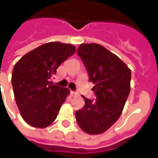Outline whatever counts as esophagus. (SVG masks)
Wrapping results in <instances>:
<instances>
[{
	"mask_svg": "<svg viewBox=\"0 0 158 158\" xmlns=\"http://www.w3.org/2000/svg\"><path fill=\"white\" fill-rule=\"evenodd\" d=\"M70 95H71V96H72V97H74V96H77V93L74 92V91H72V90H71V91H70Z\"/></svg>",
	"mask_w": 158,
	"mask_h": 158,
	"instance_id": "esophagus-1",
	"label": "esophagus"
}]
</instances>
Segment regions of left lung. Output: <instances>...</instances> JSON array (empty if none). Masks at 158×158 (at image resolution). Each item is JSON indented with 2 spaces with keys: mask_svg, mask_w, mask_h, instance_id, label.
I'll return each mask as SVG.
<instances>
[{
  "mask_svg": "<svg viewBox=\"0 0 158 158\" xmlns=\"http://www.w3.org/2000/svg\"><path fill=\"white\" fill-rule=\"evenodd\" d=\"M95 86L96 100H85L76 111L80 129L89 135L105 132L117 122L130 91L131 71L118 56L99 44H81L77 50Z\"/></svg>",
  "mask_w": 158,
  "mask_h": 158,
  "instance_id": "1",
  "label": "left lung"
}]
</instances>
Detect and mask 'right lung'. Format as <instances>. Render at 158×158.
I'll list each match as a JSON object with an SVG mask.
<instances>
[{
    "instance_id": "right-lung-1",
    "label": "right lung",
    "mask_w": 158,
    "mask_h": 158,
    "mask_svg": "<svg viewBox=\"0 0 158 158\" xmlns=\"http://www.w3.org/2000/svg\"><path fill=\"white\" fill-rule=\"evenodd\" d=\"M76 52L74 45L49 42L21 57L13 68L12 85L20 114L29 125L44 129L54 122L69 94L50 79Z\"/></svg>"
}]
</instances>
